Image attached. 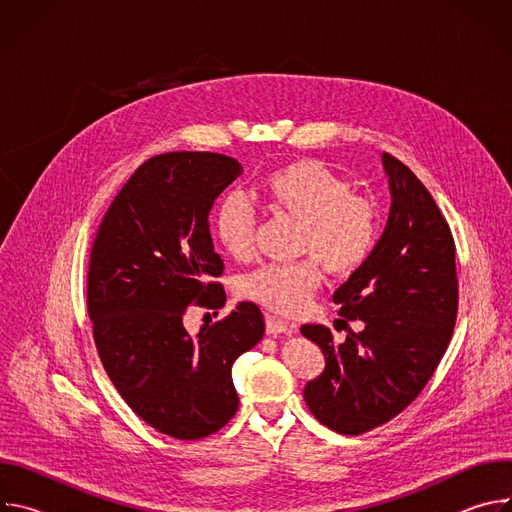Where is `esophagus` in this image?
I'll use <instances>...</instances> for the list:
<instances>
[{"mask_svg":"<svg viewBox=\"0 0 512 512\" xmlns=\"http://www.w3.org/2000/svg\"><path fill=\"white\" fill-rule=\"evenodd\" d=\"M265 324H267V334H271V336L294 334L296 332L294 324H289V322H285V320H281L277 316H271V314L265 318Z\"/></svg>","mask_w":512,"mask_h":512,"instance_id":"34e87169","label":"esophagus"}]
</instances>
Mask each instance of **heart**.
Masks as SVG:
<instances>
[{"label": "heart", "instance_id": "obj_1", "mask_svg": "<svg viewBox=\"0 0 512 512\" xmlns=\"http://www.w3.org/2000/svg\"><path fill=\"white\" fill-rule=\"evenodd\" d=\"M257 194L271 212L300 221L296 251L308 255L294 263H267L241 279V294L281 314H302L322 283V266L348 277L373 255L381 216L377 204L354 194L348 180L320 160L302 158L261 176ZM214 237L233 259H249L255 245V214L237 194H229L214 212Z\"/></svg>", "mask_w": 512, "mask_h": 512}]
</instances>
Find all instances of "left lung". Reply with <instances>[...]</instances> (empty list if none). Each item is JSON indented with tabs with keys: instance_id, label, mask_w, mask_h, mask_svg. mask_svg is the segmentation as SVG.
Masks as SVG:
<instances>
[{
	"instance_id": "8db88e82",
	"label": "left lung",
	"mask_w": 512,
	"mask_h": 512,
	"mask_svg": "<svg viewBox=\"0 0 512 512\" xmlns=\"http://www.w3.org/2000/svg\"><path fill=\"white\" fill-rule=\"evenodd\" d=\"M383 166L393 196L385 233L332 298L344 328L348 320H362L364 328H348L346 340L336 342L328 326H302L326 356L324 373L306 385L304 399L320 423L344 435L371 431L415 401L458 316L450 225L403 162L383 154Z\"/></svg>"
}]
</instances>
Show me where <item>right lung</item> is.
<instances>
[{"mask_svg":"<svg viewBox=\"0 0 512 512\" xmlns=\"http://www.w3.org/2000/svg\"><path fill=\"white\" fill-rule=\"evenodd\" d=\"M235 158L168 152L145 160L117 192L97 229L87 275V310L107 377L154 429L200 440L239 409L233 362L265 334L259 306L188 334V308H223L225 263L208 214L237 176Z\"/></svg>","mask_w":512,"mask_h":512,"instance_id":"add662e5","label":"right lung"}]
</instances>
